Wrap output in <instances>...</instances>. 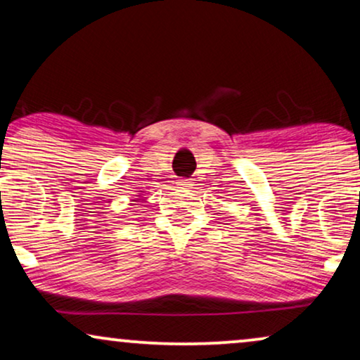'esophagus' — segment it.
I'll return each instance as SVG.
<instances>
[{
	"label": "esophagus",
	"instance_id": "esophagus-1",
	"mask_svg": "<svg viewBox=\"0 0 360 360\" xmlns=\"http://www.w3.org/2000/svg\"><path fill=\"white\" fill-rule=\"evenodd\" d=\"M179 185H180V188H190L191 181H190V179H181L179 181Z\"/></svg>",
	"mask_w": 360,
	"mask_h": 360
}]
</instances>
